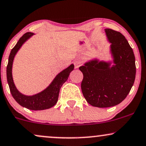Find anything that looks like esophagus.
<instances>
[{
	"label": "esophagus",
	"instance_id": "34e87169",
	"mask_svg": "<svg viewBox=\"0 0 146 146\" xmlns=\"http://www.w3.org/2000/svg\"><path fill=\"white\" fill-rule=\"evenodd\" d=\"M80 66V64L79 62H75V67L78 68Z\"/></svg>",
	"mask_w": 146,
	"mask_h": 146
}]
</instances>
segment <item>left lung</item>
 <instances>
[{
    "mask_svg": "<svg viewBox=\"0 0 146 146\" xmlns=\"http://www.w3.org/2000/svg\"><path fill=\"white\" fill-rule=\"evenodd\" d=\"M105 32L112 60L94 58L80 67L84 75L81 88L84 98L92 106L101 108L115 106L124 101L136 74L134 53L125 36L111 29H105Z\"/></svg>",
    "mask_w": 146,
    "mask_h": 146,
    "instance_id": "left-lung-1",
    "label": "left lung"
}]
</instances>
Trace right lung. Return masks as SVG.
I'll use <instances>...</instances> for the list:
<instances>
[{"label": "right lung", "instance_id": "obj_1", "mask_svg": "<svg viewBox=\"0 0 146 146\" xmlns=\"http://www.w3.org/2000/svg\"><path fill=\"white\" fill-rule=\"evenodd\" d=\"M35 33L29 32L24 34L17 41L15 47L12 49L9 56L8 64L7 66V79L9 86L10 92L14 99L18 104L31 110H44L50 109L56 104L58 99L59 92L63 84L68 80L70 73L74 69V64H71L65 69L58 73L52 82L44 90L33 95H26L17 89L14 84L12 68L13 60L21 47L26 41L33 36Z\"/></svg>", "mask_w": 146, "mask_h": 146}]
</instances>
